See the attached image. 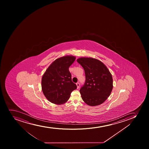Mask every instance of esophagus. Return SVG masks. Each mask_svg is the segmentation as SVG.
I'll use <instances>...</instances> for the list:
<instances>
[{"mask_svg":"<svg viewBox=\"0 0 149 149\" xmlns=\"http://www.w3.org/2000/svg\"><path fill=\"white\" fill-rule=\"evenodd\" d=\"M76 86H77V88L78 89L79 88V86H80V84L79 83H76Z\"/></svg>","mask_w":149,"mask_h":149,"instance_id":"obj_1","label":"esophagus"}]
</instances>
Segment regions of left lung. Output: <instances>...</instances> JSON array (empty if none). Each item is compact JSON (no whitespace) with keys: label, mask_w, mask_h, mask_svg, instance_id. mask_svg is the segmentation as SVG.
<instances>
[{"label":"left lung","mask_w":149,"mask_h":149,"mask_svg":"<svg viewBox=\"0 0 149 149\" xmlns=\"http://www.w3.org/2000/svg\"><path fill=\"white\" fill-rule=\"evenodd\" d=\"M77 61L83 66L86 74V82L80 90L81 98L89 106L101 104L113 89L112 74L106 65L97 59L84 57Z\"/></svg>","instance_id":"8db88e82"}]
</instances>
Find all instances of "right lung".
Wrapping results in <instances>:
<instances>
[{
  "mask_svg": "<svg viewBox=\"0 0 149 149\" xmlns=\"http://www.w3.org/2000/svg\"><path fill=\"white\" fill-rule=\"evenodd\" d=\"M76 57L66 55L56 59L48 67L42 77V90L47 100L57 105L65 103L71 93L77 88L71 80L69 68Z\"/></svg>",
  "mask_w": 149,
  "mask_h": 149,
  "instance_id": "add662e5",
  "label": "right lung"
}]
</instances>
